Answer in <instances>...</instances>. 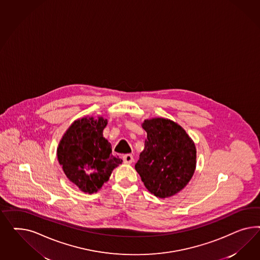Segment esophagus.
I'll use <instances>...</instances> for the list:
<instances>
[{"label": "esophagus", "mask_w": 260, "mask_h": 260, "mask_svg": "<svg viewBox=\"0 0 260 260\" xmlns=\"http://www.w3.org/2000/svg\"><path fill=\"white\" fill-rule=\"evenodd\" d=\"M123 160L125 164H132L134 162V156L132 154H125L123 156Z\"/></svg>", "instance_id": "34e87169"}]
</instances>
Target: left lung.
<instances>
[{
    "label": "left lung",
    "instance_id": "left-lung-1",
    "mask_svg": "<svg viewBox=\"0 0 260 260\" xmlns=\"http://www.w3.org/2000/svg\"><path fill=\"white\" fill-rule=\"evenodd\" d=\"M142 127L147 139L135 170L152 194L159 198L173 197L187 186L194 173V142L170 119H146Z\"/></svg>",
    "mask_w": 260,
    "mask_h": 260
}]
</instances>
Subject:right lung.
<instances>
[{"label":"right lung","mask_w":260,"mask_h":260,"mask_svg":"<svg viewBox=\"0 0 260 260\" xmlns=\"http://www.w3.org/2000/svg\"><path fill=\"white\" fill-rule=\"evenodd\" d=\"M108 119L85 116L75 120L59 142L57 158L70 181L86 193H94L109 181L112 171L123 160L111 153L103 136Z\"/></svg>","instance_id":"obj_1"}]
</instances>
